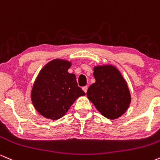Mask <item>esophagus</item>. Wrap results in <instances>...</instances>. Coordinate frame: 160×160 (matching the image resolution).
Returning a JSON list of instances; mask_svg holds the SVG:
<instances>
[{"label":"esophagus","instance_id":"1","mask_svg":"<svg viewBox=\"0 0 160 160\" xmlns=\"http://www.w3.org/2000/svg\"><path fill=\"white\" fill-rule=\"evenodd\" d=\"M88 86H84V87L82 88V90L84 91V93H87V91H88Z\"/></svg>","mask_w":160,"mask_h":160}]
</instances>
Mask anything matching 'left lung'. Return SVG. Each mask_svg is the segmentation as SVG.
<instances>
[{
    "label": "left lung",
    "mask_w": 160,
    "mask_h": 160,
    "mask_svg": "<svg viewBox=\"0 0 160 160\" xmlns=\"http://www.w3.org/2000/svg\"><path fill=\"white\" fill-rule=\"evenodd\" d=\"M93 76L96 82L88 89V98L104 117L111 120L121 117L131 102L130 92L121 73L112 65L97 66Z\"/></svg>",
    "instance_id": "1"
}]
</instances>
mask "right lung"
<instances>
[{"label":"right lung","instance_id":"1","mask_svg":"<svg viewBox=\"0 0 160 160\" xmlns=\"http://www.w3.org/2000/svg\"><path fill=\"white\" fill-rule=\"evenodd\" d=\"M71 62L54 59L41 69L31 91L35 109L43 117L58 120L85 93L78 86L75 74L68 72Z\"/></svg>","mask_w":160,"mask_h":160}]
</instances>
